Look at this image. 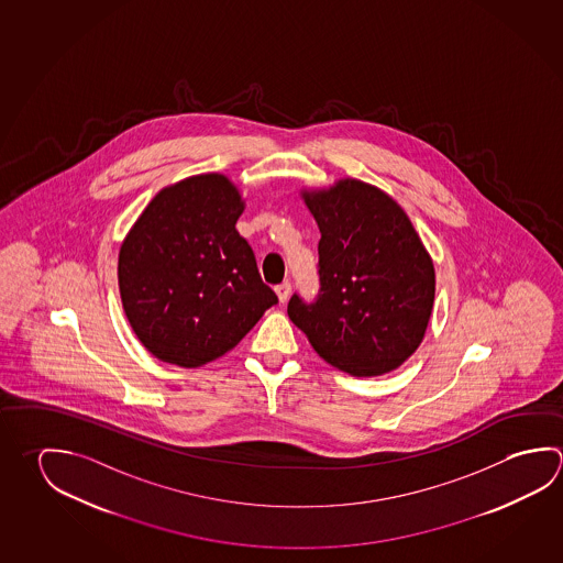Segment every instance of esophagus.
Listing matches in <instances>:
<instances>
[{
	"instance_id": "esophagus-1",
	"label": "esophagus",
	"mask_w": 563,
	"mask_h": 563,
	"mask_svg": "<svg viewBox=\"0 0 563 563\" xmlns=\"http://www.w3.org/2000/svg\"><path fill=\"white\" fill-rule=\"evenodd\" d=\"M275 290H277L278 300L285 305L286 300H288V296H290V290H292V286L288 280L285 283H280V285L275 286Z\"/></svg>"
}]
</instances>
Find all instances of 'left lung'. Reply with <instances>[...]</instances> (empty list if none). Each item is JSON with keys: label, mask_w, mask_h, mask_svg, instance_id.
<instances>
[{"label": "left lung", "mask_w": 563, "mask_h": 563, "mask_svg": "<svg viewBox=\"0 0 563 563\" xmlns=\"http://www.w3.org/2000/svg\"><path fill=\"white\" fill-rule=\"evenodd\" d=\"M320 229L312 302L288 316L328 364L372 377L404 364L423 340L434 300L433 261L404 209L360 179L302 191Z\"/></svg>", "instance_id": "8db88e82"}]
</instances>
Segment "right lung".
<instances>
[{"instance_id": "right-lung-1", "label": "right lung", "mask_w": 563, "mask_h": 563, "mask_svg": "<svg viewBox=\"0 0 563 563\" xmlns=\"http://www.w3.org/2000/svg\"><path fill=\"white\" fill-rule=\"evenodd\" d=\"M243 209L228 176H191L162 189L124 239L122 306L134 334L162 362H213L277 305L235 229Z\"/></svg>"}]
</instances>
